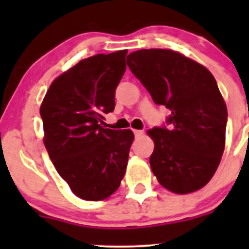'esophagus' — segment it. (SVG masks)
Instances as JSON below:
<instances>
[{
  "label": "esophagus",
  "mask_w": 249,
  "mask_h": 249,
  "mask_svg": "<svg viewBox=\"0 0 249 249\" xmlns=\"http://www.w3.org/2000/svg\"><path fill=\"white\" fill-rule=\"evenodd\" d=\"M134 135H135V137H140L143 135V131L142 130H134Z\"/></svg>",
  "instance_id": "obj_1"
}]
</instances>
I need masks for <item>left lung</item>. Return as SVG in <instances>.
<instances>
[{"instance_id":"8db88e82","label":"left lung","mask_w":249,"mask_h":249,"mask_svg":"<svg viewBox=\"0 0 249 249\" xmlns=\"http://www.w3.org/2000/svg\"><path fill=\"white\" fill-rule=\"evenodd\" d=\"M130 71L153 101L170 109L166 124L148 131L154 140L149 162L162 187L176 194L201 189L222 159L228 110L217 82L202 65L169 49L127 55Z\"/></svg>"}]
</instances>
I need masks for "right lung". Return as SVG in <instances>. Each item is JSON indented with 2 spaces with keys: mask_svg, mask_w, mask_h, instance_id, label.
Returning <instances> with one entry per match:
<instances>
[{
  "mask_svg": "<svg viewBox=\"0 0 249 249\" xmlns=\"http://www.w3.org/2000/svg\"><path fill=\"white\" fill-rule=\"evenodd\" d=\"M127 50L97 54L57 77L41 106L44 145L59 175L78 197L107 199L126 171L131 130L105 129Z\"/></svg>",
  "mask_w": 249,
  "mask_h": 249,
  "instance_id": "add662e5",
  "label": "right lung"
}]
</instances>
